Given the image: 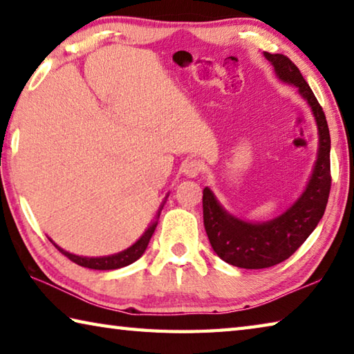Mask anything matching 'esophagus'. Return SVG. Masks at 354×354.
Returning <instances> with one entry per match:
<instances>
[{
	"mask_svg": "<svg viewBox=\"0 0 354 354\" xmlns=\"http://www.w3.org/2000/svg\"><path fill=\"white\" fill-rule=\"evenodd\" d=\"M183 171L185 176L196 178L199 173L203 171V164H201L198 159H190V161H185L183 164Z\"/></svg>",
	"mask_w": 354,
	"mask_h": 354,
	"instance_id": "obj_1",
	"label": "esophagus"
}]
</instances>
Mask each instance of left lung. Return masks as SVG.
Instances as JSON below:
<instances>
[{
    "instance_id": "8db88e82",
    "label": "left lung",
    "mask_w": 354,
    "mask_h": 354,
    "mask_svg": "<svg viewBox=\"0 0 354 354\" xmlns=\"http://www.w3.org/2000/svg\"><path fill=\"white\" fill-rule=\"evenodd\" d=\"M278 78L299 90L316 120L319 149L308 184L296 203L267 223H248L227 213L205 187L203 192L204 227L210 244L221 259L241 268H268L288 259L315 230L328 203L330 175V130L325 113L292 59L281 53L264 52Z\"/></svg>"
}]
</instances>
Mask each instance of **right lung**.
<instances>
[{
    "mask_svg": "<svg viewBox=\"0 0 354 354\" xmlns=\"http://www.w3.org/2000/svg\"><path fill=\"white\" fill-rule=\"evenodd\" d=\"M158 218H159V212H158ZM156 224L158 223L151 224L147 228V230L144 232L142 236L138 239L133 245L129 247L127 250L120 252V253H116V254H110V256H101V258H86V256L72 254V253H68L66 250H62V248L55 244V242L50 238H48V239H50L52 244L57 247L62 254L67 256V258L71 259L72 262H75V264H78L81 267L93 268V270H116V268L130 266L131 262H135L136 259L141 258L142 253L145 252V248H147V245H149L151 234H153V232H155Z\"/></svg>",
    "mask_w": 354,
    "mask_h": 354,
    "instance_id": "add662e5",
    "label": "right lung"
}]
</instances>
